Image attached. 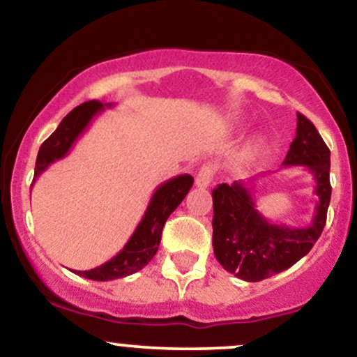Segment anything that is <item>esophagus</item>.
<instances>
[{
    "label": "esophagus",
    "mask_w": 357,
    "mask_h": 357,
    "mask_svg": "<svg viewBox=\"0 0 357 357\" xmlns=\"http://www.w3.org/2000/svg\"><path fill=\"white\" fill-rule=\"evenodd\" d=\"M211 179H213V166L206 165L198 171V174H196L195 178V184L198 188H208L211 184Z\"/></svg>",
    "instance_id": "34e87169"
}]
</instances>
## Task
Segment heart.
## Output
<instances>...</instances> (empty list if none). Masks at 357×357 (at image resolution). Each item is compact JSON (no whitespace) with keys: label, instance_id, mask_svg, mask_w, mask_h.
I'll list each match as a JSON object with an SVG mask.
<instances>
[{"label":"heart","instance_id":"heart-1","mask_svg":"<svg viewBox=\"0 0 357 357\" xmlns=\"http://www.w3.org/2000/svg\"><path fill=\"white\" fill-rule=\"evenodd\" d=\"M250 153H252V154H253V153H257V149H252V151H250Z\"/></svg>","mask_w":357,"mask_h":357}]
</instances>
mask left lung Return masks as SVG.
<instances>
[{
    "mask_svg": "<svg viewBox=\"0 0 357 357\" xmlns=\"http://www.w3.org/2000/svg\"><path fill=\"white\" fill-rule=\"evenodd\" d=\"M284 166H304L315 179L319 198L312 221L287 227L265 218L253 199V181L221 183L213 190V250L227 272L260 282L284 272L305 257L326 227L331 202V151L315 126L297 112V134Z\"/></svg>",
    "mask_w": 357,
    "mask_h": 357,
    "instance_id": "8db88e82",
    "label": "left lung"
}]
</instances>
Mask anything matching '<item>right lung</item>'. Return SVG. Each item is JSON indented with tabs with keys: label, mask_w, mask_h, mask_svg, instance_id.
<instances>
[{
	"label": "right lung",
	"mask_w": 357,
	"mask_h": 357,
	"mask_svg": "<svg viewBox=\"0 0 357 357\" xmlns=\"http://www.w3.org/2000/svg\"><path fill=\"white\" fill-rule=\"evenodd\" d=\"M104 107H112V104L104 105L99 100L84 102L63 117L55 132L40 146L38 155H36L33 183L52 162L63 159L68 154L73 142L82 136V132L92 122V119L100 110H104ZM192 181H195L192 176L181 174L167 179L166 183L158 186L149 204H147L144 216L139 221L136 231L132 233L126 247L116 257L102 264L100 267L85 270V272H80V270H73V272L80 277L90 278V280L105 282L132 275V273L144 268L158 252L166 220L181 204L184 196L191 190Z\"/></svg>",
	"instance_id": "obj_1"
}]
</instances>
